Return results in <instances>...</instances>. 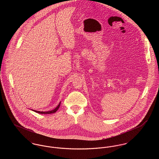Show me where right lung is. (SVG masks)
<instances>
[{
  "label": "right lung",
  "mask_w": 159,
  "mask_h": 159,
  "mask_svg": "<svg viewBox=\"0 0 159 159\" xmlns=\"http://www.w3.org/2000/svg\"><path fill=\"white\" fill-rule=\"evenodd\" d=\"M60 105H61V102L59 103V104L58 105V106L55 108V109H54L53 110H51V111H34V110H33V111H34L35 112H36V113H40V114H52L54 113H56V111H57V110L59 109V107H60Z\"/></svg>",
  "instance_id": "1"
}]
</instances>
